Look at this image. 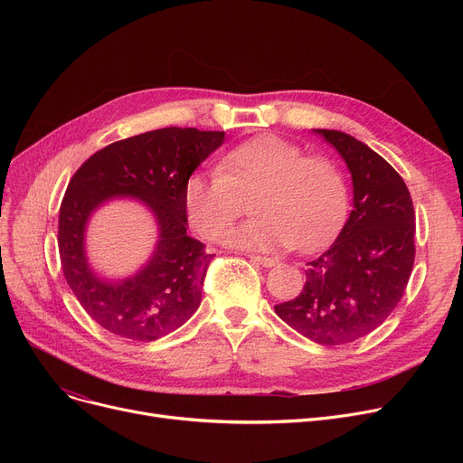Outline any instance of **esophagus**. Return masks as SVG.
I'll use <instances>...</instances> for the list:
<instances>
[{"instance_id":"34e87169","label":"esophagus","mask_w":463,"mask_h":463,"mask_svg":"<svg viewBox=\"0 0 463 463\" xmlns=\"http://www.w3.org/2000/svg\"><path fill=\"white\" fill-rule=\"evenodd\" d=\"M250 259L255 262V264H259V266H262V269H272V266H276L278 264V259H274V257H262V255H250Z\"/></svg>"}]
</instances>
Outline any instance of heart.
Instances as JSON below:
<instances>
[{
    "instance_id": "heart-1",
    "label": "heart",
    "mask_w": 463,
    "mask_h": 463,
    "mask_svg": "<svg viewBox=\"0 0 463 463\" xmlns=\"http://www.w3.org/2000/svg\"><path fill=\"white\" fill-rule=\"evenodd\" d=\"M253 219L229 232L227 244L251 251L317 248L342 222L347 185L325 157L304 154L276 135L241 142L219 161V173H193L184 185L191 225L204 238H222L251 199Z\"/></svg>"
}]
</instances>
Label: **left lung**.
Returning a JSON list of instances; mask_svg holds the SVG:
<instances>
[{
  "label": "left lung",
  "mask_w": 463,
  "mask_h": 463,
  "mask_svg": "<svg viewBox=\"0 0 463 463\" xmlns=\"http://www.w3.org/2000/svg\"><path fill=\"white\" fill-rule=\"evenodd\" d=\"M313 131L347 163L353 210L334 244L307 262L302 293L274 309L332 347L373 332L402 300L415 262V208L403 178L370 146L342 131Z\"/></svg>",
  "instance_id": "obj_1"
}]
</instances>
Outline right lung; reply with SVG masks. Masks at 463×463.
Listing matches in <instances>:
<instances>
[{"instance_id": "add662e5", "label": "right lung", "mask_w": 463, "mask_h": 463, "mask_svg": "<svg viewBox=\"0 0 463 463\" xmlns=\"http://www.w3.org/2000/svg\"><path fill=\"white\" fill-rule=\"evenodd\" d=\"M223 140V131L156 129L105 146L71 178L58 222L61 270L84 311L105 330L154 342L180 328L201 306L213 255L187 234L184 185ZM118 196L142 200L151 208L160 240L135 277L109 282L89 269L83 236L89 215Z\"/></svg>"}]
</instances>
